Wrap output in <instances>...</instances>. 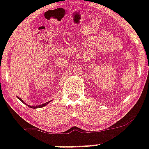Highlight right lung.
Masks as SVG:
<instances>
[{"label": "right lung", "mask_w": 149, "mask_h": 149, "mask_svg": "<svg viewBox=\"0 0 149 149\" xmlns=\"http://www.w3.org/2000/svg\"><path fill=\"white\" fill-rule=\"evenodd\" d=\"M47 104H48V103H47ZM42 104V106H40V107H44V106H45V105H46V104ZM33 107V108H35V107Z\"/></svg>", "instance_id": "right-lung-1"}]
</instances>
